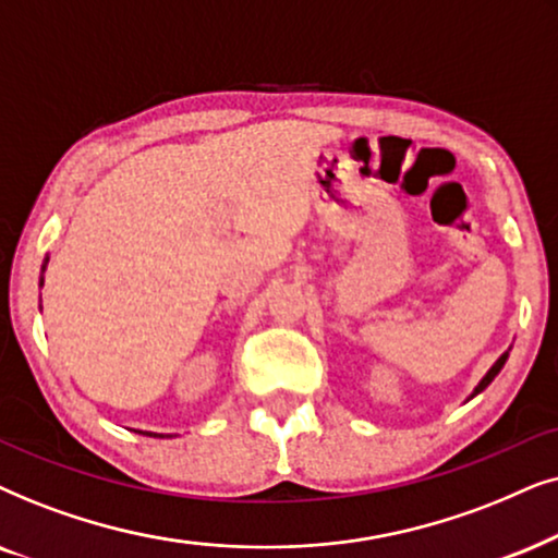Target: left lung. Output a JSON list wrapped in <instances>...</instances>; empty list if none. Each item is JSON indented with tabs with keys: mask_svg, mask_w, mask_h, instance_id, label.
Returning <instances> with one entry per match:
<instances>
[{
	"mask_svg": "<svg viewBox=\"0 0 558 558\" xmlns=\"http://www.w3.org/2000/svg\"><path fill=\"white\" fill-rule=\"evenodd\" d=\"M508 354H510V352H505V354L500 356V360H497V362H495V365H493V367H489V373H487L485 377H482V383L477 385V388H474V392H472V398H474V396H477V392H482V390H485V388H487V385L495 380V377H497V373H500V369H502V365H505V360H508Z\"/></svg>",
	"mask_w": 558,
	"mask_h": 558,
	"instance_id": "8db88e82",
	"label": "left lung"
}]
</instances>
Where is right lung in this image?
<instances>
[{"label":"right lung","mask_w":558,"mask_h":558,"mask_svg":"<svg viewBox=\"0 0 558 558\" xmlns=\"http://www.w3.org/2000/svg\"><path fill=\"white\" fill-rule=\"evenodd\" d=\"M46 265H48V257H46V263H43V272H46ZM40 286H43V275H40ZM150 436H160V434H150Z\"/></svg>","instance_id":"add662e5"}]
</instances>
